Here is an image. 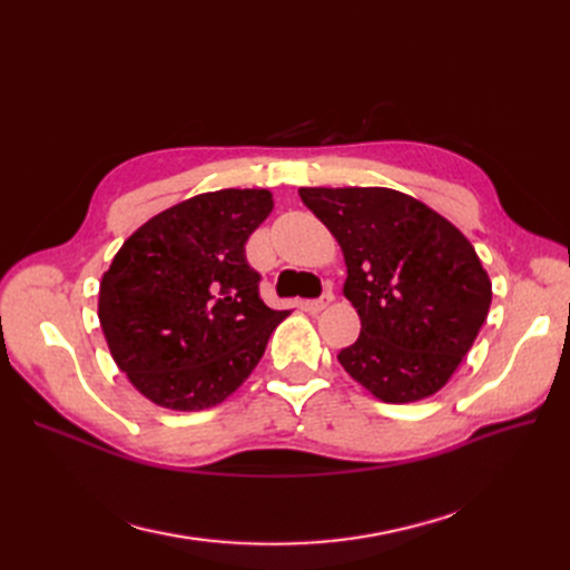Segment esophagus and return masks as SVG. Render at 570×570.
<instances>
[{
	"mask_svg": "<svg viewBox=\"0 0 570 570\" xmlns=\"http://www.w3.org/2000/svg\"><path fill=\"white\" fill-rule=\"evenodd\" d=\"M333 302V292L331 289H325L323 295L318 297V299H306L304 302V308L308 314H318V312H323V308Z\"/></svg>",
	"mask_w": 570,
	"mask_h": 570,
	"instance_id": "obj_1",
	"label": "esophagus"
}]
</instances>
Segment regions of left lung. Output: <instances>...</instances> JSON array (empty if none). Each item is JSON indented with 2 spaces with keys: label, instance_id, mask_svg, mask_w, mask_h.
I'll list each match as a JSON object with an SVG mask.
<instances>
[{
  "label": "left lung",
  "instance_id": "1",
  "mask_svg": "<svg viewBox=\"0 0 570 570\" xmlns=\"http://www.w3.org/2000/svg\"><path fill=\"white\" fill-rule=\"evenodd\" d=\"M347 264L358 340L337 354L387 404L435 394L488 318L492 283L473 245L423 202L390 187H299Z\"/></svg>",
  "mask_w": 570,
  "mask_h": 570
}]
</instances>
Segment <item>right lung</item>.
Instances as JSON below:
<instances>
[{"instance_id": "add662e5", "label": "right lung", "mask_w": 570, "mask_h": 570, "mask_svg": "<svg viewBox=\"0 0 570 570\" xmlns=\"http://www.w3.org/2000/svg\"><path fill=\"white\" fill-rule=\"evenodd\" d=\"M273 212L268 189H218L149 218L99 283V323L116 366L174 411L220 404L264 356L289 312L258 297L245 256Z\"/></svg>"}]
</instances>
